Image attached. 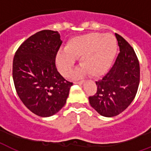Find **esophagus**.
Masks as SVG:
<instances>
[{
    "instance_id": "34e87169",
    "label": "esophagus",
    "mask_w": 151,
    "mask_h": 151,
    "mask_svg": "<svg viewBox=\"0 0 151 151\" xmlns=\"http://www.w3.org/2000/svg\"><path fill=\"white\" fill-rule=\"evenodd\" d=\"M74 84H79V85H82L84 83V81H74Z\"/></svg>"
}]
</instances>
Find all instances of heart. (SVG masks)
I'll use <instances>...</instances> for the list:
<instances>
[{"instance_id": "1", "label": "heart", "mask_w": 151, "mask_h": 151, "mask_svg": "<svg viewBox=\"0 0 151 151\" xmlns=\"http://www.w3.org/2000/svg\"><path fill=\"white\" fill-rule=\"evenodd\" d=\"M117 49V41L113 34L89 33L70 39L65 51L57 53L55 63L59 73L68 77L73 71L76 59H80L82 67L76 72V77L90 73L98 78L110 70Z\"/></svg>"}]
</instances>
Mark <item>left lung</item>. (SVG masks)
<instances>
[{"instance_id": "1", "label": "left lung", "mask_w": 151, "mask_h": 151, "mask_svg": "<svg viewBox=\"0 0 151 151\" xmlns=\"http://www.w3.org/2000/svg\"><path fill=\"white\" fill-rule=\"evenodd\" d=\"M120 52L110 71L96 81L97 92L89 96L90 105L103 117L123 112L133 101L139 84V63L135 51L119 34H115Z\"/></svg>"}]
</instances>
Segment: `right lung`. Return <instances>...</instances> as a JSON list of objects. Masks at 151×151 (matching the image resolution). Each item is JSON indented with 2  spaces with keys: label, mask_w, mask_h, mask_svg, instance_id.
<instances>
[{
  "label": "right lung",
  "mask_w": 151,
  "mask_h": 151,
  "mask_svg": "<svg viewBox=\"0 0 151 151\" xmlns=\"http://www.w3.org/2000/svg\"><path fill=\"white\" fill-rule=\"evenodd\" d=\"M61 45L58 31L44 29L27 39L13 59L12 77L18 96L31 112L40 117L59 112L73 85L63 78L55 66Z\"/></svg>",
  "instance_id": "right-lung-1"
}]
</instances>
